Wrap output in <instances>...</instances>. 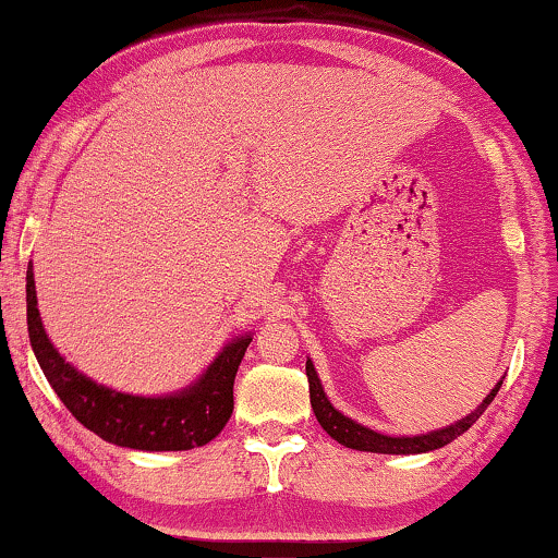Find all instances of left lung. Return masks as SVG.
Listing matches in <instances>:
<instances>
[{"label": "left lung", "mask_w": 558, "mask_h": 558, "mask_svg": "<svg viewBox=\"0 0 558 558\" xmlns=\"http://www.w3.org/2000/svg\"><path fill=\"white\" fill-rule=\"evenodd\" d=\"M305 374H308L311 407H313V412H316V420L320 422V427H324L326 433L343 447H351V450H361V452H384V454H420V452H429V450H437V447L450 445L452 439H458L462 433H468V429L473 427L477 420H481V414L488 410L493 397L498 395L500 384H504V381H498L496 387L490 389V395L485 397L483 402L468 414V417L458 420L450 427L433 429V433H427V435L391 437V435L374 433V429L359 425V422H354L351 417H347V414H341L339 410H336V407L328 402L324 387H320V379H318L316 368H313L311 359L305 361Z\"/></svg>", "instance_id": "left-lung-1"}]
</instances>
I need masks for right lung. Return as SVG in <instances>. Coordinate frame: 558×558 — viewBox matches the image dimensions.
I'll list each match as a JSON object with an SVG mask.
<instances>
[{
  "label": "right lung",
  "instance_id": "right-lung-1",
  "mask_svg": "<svg viewBox=\"0 0 558 558\" xmlns=\"http://www.w3.org/2000/svg\"><path fill=\"white\" fill-rule=\"evenodd\" d=\"M27 331L37 364L73 417L106 442L131 450H192L215 439L230 420L234 374L253 336H238L219 351L197 381L167 397H136L108 389L77 372L47 339L33 263L27 268Z\"/></svg>",
  "mask_w": 558,
  "mask_h": 558
}]
</instances>
